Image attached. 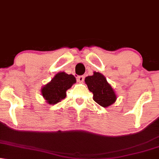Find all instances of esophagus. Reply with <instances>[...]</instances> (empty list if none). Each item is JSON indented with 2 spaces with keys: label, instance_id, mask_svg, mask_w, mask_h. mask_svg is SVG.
<instances>
[{
  "label": "esophagus",
  "instance_id": "1",
  "mask_svg": "<svg viewBox=\"0 0 159 159\" xmlns=\"http://www.w3.org/2000/svg\"><path fill=\"white\" fill-rule=\"evenodd\" d=\"M84 80V75H79L77 77V81L79 82H83Z\"/></svg>",
  "mask_w": 159,
  "mask_h": 159
}]
</instances>
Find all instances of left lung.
<instances>
[{
	"instance_id": "left-lung-1",
	"label": "left lung",
	"mask_w": 159,
	"mask_h": 159,
	"mask_svg": "<svg viewBox=\"0 0 159 159\" xmlns=\"http://www.w3.org/2000/svg\"><path fill=\"white\" fill-rule=\"evenodd\" d=\"M85 82L89 91L93 93V100L100 106L108 107L115 102V92L102 74L94 72L93 75L85 78Z\"/></svg>"
}]
</instances>
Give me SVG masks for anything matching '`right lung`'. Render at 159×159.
<instances>
[{
	"instance_id": "add662e5",
	"label": "right lung",
	"mask_w": 159,
	"mask_h": 159,
	"mask_svg": "<svg viewBox=\"0 0 159 159\" xmlns=\"http://www.w3.org/2000/svg\"><path fill=\"white\" fill-rule=\"evenodd\" d=\"M75 82V78L73 75L64 72L59 73L42 89V94L48 103L53 105L65 98L66 91Z\"/></svg>"
}]
</instances>
